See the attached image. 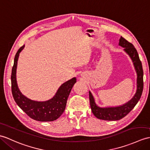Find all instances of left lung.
Listing matches in <instances>:
<instances>
[{
  "label": "left lung",
  "mask_w": 150,
  "mask_h": 150,
  "mask_svg": "<svg viewBox=\"0 0 150 150\" xmlns=\"http://www.w3.org/2000/svg\"><path fill=\"white\" fill-rule=\"evenodd\" d=\"M119 45L124 48V51L128 55L133 62L135 70L137 74L136 93L130 101L123 105L116 107H99L95 102V100L91 91H89L90 106L92 112L98 119L106 121H117L126 116L140 100L143 90V69L139 59L137 50L132 43L121 36Z\"/></svg>",
  "instance_id": "8db88e82"
}]
</instances>
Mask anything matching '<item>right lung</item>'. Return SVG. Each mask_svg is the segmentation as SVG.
<instances>
[{
	"label": "right lung",
	"instance_id": "1",
	"mask_svg": "<svg viewBox=\"0 0 150 150\" xmlns=\"http://www.w3.org/2000/svg\"><path fill=\"white\" fill-rule=\"evenodd\" d=\"M25 45L19 48L14 59L11 72V91L14 100L21 109L32 119L39 121H52L60 117L67 105V100L73 86L76 82V77L71 79L60 86L52 98L40 102L31 100L20 91L16 81V68L20 53Z\"/></svg>",
	"mask_w": 150,
	"mask_h": 150
}]
</instances>
